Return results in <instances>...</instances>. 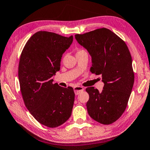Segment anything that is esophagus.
<instances>
[{"label": "esophagus", "instance_id": "1", "mask_svg": "<svg viewBox=\"0 0 150 150\" xmlns=\"http://www.w3.org/2000/svg\"><path fill=\"white\" fill-rule=\"evenodd\" d=\"M84 88L81 86H76L74 87V91L75 95H79L83 91Z\"/></svg>", "mask_w": 150, "mask_h": 150}]
</instances>
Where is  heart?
<instances>
[{
  "label": "heart",
  "instance_id": "heart-1",
  "mask_svg": "<svg viewBox=\"0 0 150 150\" xmlns=\"http://www.w3.org/2000/svg\"><path fill=\"white\" fill-rule=\"evenodd\" d=\"M83 51V50H81V49H80V50H79V51H78L77 52H79V51Z\"/></svg>",
  "mask_w": 150,
  "mask_h": 150
}]
</instances>
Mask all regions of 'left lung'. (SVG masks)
Wrapping results in <instances>:
<instances>
[{
  "label": "left lung",
  "instance_id": "obj_1",
  "mask_svg": "<svg viewBox=\"0 0 150 150\" xmlns=\"http://www.w3.org/2000/svg\"><path fill=\"white\" fill-rule=\"evenodd\" d=\"M92 58L90 71L101 75L104 87L99 92L87 87L89 115L104 125L117 121L127 108L134 83V72L130 52L124 41L111 30L101 28L75 35Z\"/></svg>",
  "mask_w": 150,
  "mask_h": 150
}]
</instances>
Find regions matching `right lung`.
Listing matches in <instances>:
<instances>
[{"mask_svg": "<svg viewBox=\"0 0 150 150\" xmlns=\"http://www.w3.org/2000/svg\"><path fill=\"white\" fill-rule=\"evenodd\" d=\"M54 33L39 31L28 40L18 64L20 89L25 106L38 122L48 127L62 125L70 117L75 99L71 87L53 83L64 52L73 42Z\"/></svg>", "mask_w": 150, "mask_h": 150, "instance_id": "obj_1", "label": "right lung"}]
</instances>
